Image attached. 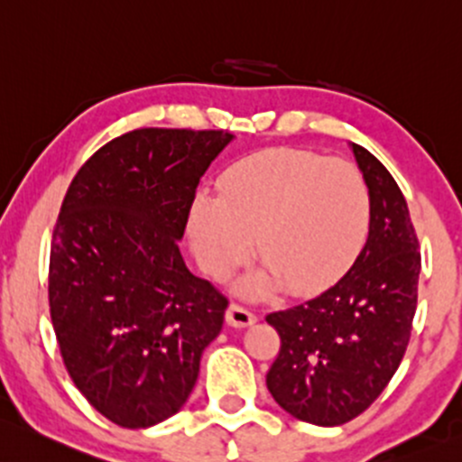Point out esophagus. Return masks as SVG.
<instances>
[{
	"instance_id": "1",
	"label": "esophagus",
	"mask_w": 462,
	"mask_h": 462,
	"mask_svg": "<svg viewBox=\"0 0 462 462\" xmlns=\"http://www.w3.org/2000/svg\"><path fill=\"white\" fill-rule=\"evenodd\" d=\"M226 320L230 328H247L256 320V314H252L250 310H245L244 305L239 303H232L226 312Z\"/></svg>"
}]
</instances>
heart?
Instances as JSON below:
<instances>
[{
  "label": "heart",
  "instance_id": "heart-1",
  "mask_svg": "<svg viewBox=\"0 0 462 462\" xmlns=\"http://www.w3.org/2000/svg\"><path fill=\"white\" fill-rule=\"evenodd\" d=\"M365 227L367 188L352 163L270 150L227 170L218 197L199 194L188 230L194 259L215 279L244 263L254 245L265 268L244 279L241 292L265 296L279 283L290 294L325 288Z\"/></svg>",
  "mask_w": 462,
  "mask_h": 462
}]
</instances>
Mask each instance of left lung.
Here are the masks:
<instances>
[{"label":"left lung","mask_w":462,"mask_h":462,"mask_svg":"<svg viewBox=\"0 0 462 462\" xmlns=\"http://www.w3.org/2000/svg\"><path fill=\"white\" fill-rule=\"evenodd\" d=\"M370 190V232L325 292L265 317L279 332L268 390L294 419L334 427L356 419L392 381L411 337L420 252L407 201L387 168L356 143Z\"/></svg>","instance_id":"obj_1"}]
</instances>
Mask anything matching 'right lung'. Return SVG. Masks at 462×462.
<instances>
[{
	"label": "right lung",
	"instance_id": "obj_1",
	"mask_svg": "<svg viewBox=\"0 0 462 462\" xmlns=\"http://www.w3.org/2000/svg\"><path fill=\"white\" fill-rule=\"evenodd\" d=\"M226 130L139 128L79 168L51 244L48 305L61 358L99 414L128 430L177 414L227 299L179 241Z\"/></svg>",
	"mask_w": 462,
	"mask_h": 462
}]
</instances>
